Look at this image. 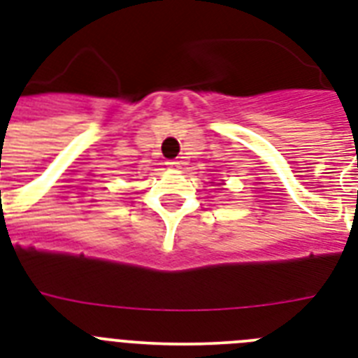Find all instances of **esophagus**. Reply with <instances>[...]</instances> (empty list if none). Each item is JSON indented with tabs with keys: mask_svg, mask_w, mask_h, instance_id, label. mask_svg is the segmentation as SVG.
Instances as JSON below:
<instances>
[{
	"mask_svg": "<svg viewBox=\"0 0 358 358\" xmlns=\"http://www.w3.org/2000/svg\"><path fill=\"white\" fill-rule=\"evenodd\" d=\"M167 165H169L171 169H180V165L182 164H180L178 159H169V162H167Z\"/></svg>",
	"mask_w": 358,
	"mask_h": 358,
	"instance_id": "1",
	"label": "esophagus"
}]
</instances>
